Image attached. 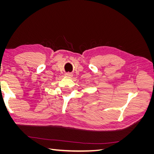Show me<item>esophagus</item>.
I'll return each instance as SVG.
<instances>
[{"instance_id": "34e87169", "label": "esophagus", "mask_w": 154, "mask_h": 154, "mask_svg": "<svg viewBox=\"0 0 154 154\" xmlns=\"http://www.w3.org/2000/svg\"><path fill=\"white\" fill-rule=\"evenodd\" d=\"M66 75L68 77H71V76H72V74L71 72H67L66 74Z\"/></svg>"}]
</instances>
